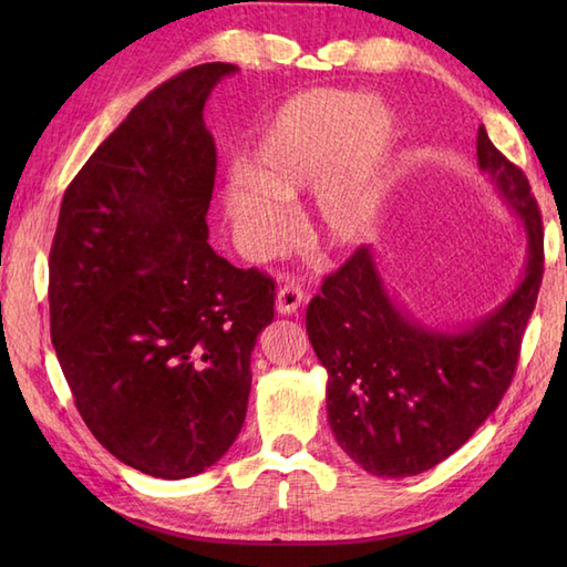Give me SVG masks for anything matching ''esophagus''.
<instances>
[{
  "label": "esophagus",
  "mask_w": 567,
  "mask_h": 567,
  "mask_svg": "<svg viewBox=\"0 0 567 567\" xmlns=\"http://www.w3.org/2000/svg\"><path fill=\"white\" fill-rule=\"evenodd\" d=\"M302 302H305V290L292 282V285H285L277 290L275 309H277V315L290 317V315H297V309L302 307Z\"/></svg>",
  "instance_id": "obj_1"
}]
</instances>
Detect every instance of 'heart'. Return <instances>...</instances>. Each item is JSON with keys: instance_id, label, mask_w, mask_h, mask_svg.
I'll list each match as a JSON object with an SVG mask.
<instances>
[{"instance_id": "1", "label": "heart", "mask_w": 567, "mask_h": 567, "mask_svg": "<svg viewBox=\"0 0 567 567\" xmlns=\"http://www.w3.org/2000/svg\"><path fill=\"white\" fill-rule=\"evenodd\" d=\"M394 146L392 112L368 94H297L265 124L246 177L224 192L228 224L248 252L268 256L290 236L287 204L315 189L319 238L331 248L355 246L380 219Z\"/></svg>"}]
</instances>
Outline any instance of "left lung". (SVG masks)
I'll list each match as a JSON object with an SVG mask.
<instances>
[{
    "label": "left lung",
    "mask_w": 567,
    "mask_h": 567,
    "mask_svg": "<svg viewBox=\"0 0 567 567\" xmlns=\"http://www.w3.org/2000/svg\"><path fill=\"white\" fill-rule=\"evenodd\" d=\"M477 167L522 221L524 275L485 317L433 329L390 295L372 246L355 250L309 302L307 333L327 368V412L341 449L380 477L439 465L485 424L512 384L544 277V226L526 175L477 128Z\"/></svg>",
    "instance_id": "8db88e82"
}]
</instances>
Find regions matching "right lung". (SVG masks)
I'll use <instances>...</instances> for the list:
<instances>
[{
	"instance_id": "obj_1",
	"label": "right lung",
	"mask_w": 567,
	"mask_h": 567,
	"mask_svg": "<svg viewBox=\"0 0 567 567\" xmlns=\"http://www.w3.org/2000/svg\"><path fill=\"white\" fill-rule=\"evenodd\" d=\"M238 68L163 82L65 189L51 248V341L84 424L151 477L212 467L244 426L250 353L275 282L209 246L212 90Z\"/></svg>"
}]
</instances>
